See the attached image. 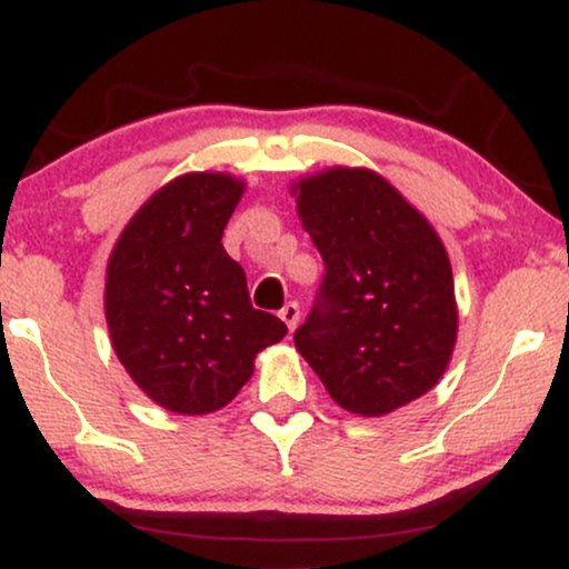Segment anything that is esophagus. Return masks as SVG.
<instances>
[{"label": "esophagus", "instance_id": "1", "mask_svg": "<svg viewBox=\"0 0 569 569\" xmlns=\"http://www.w3.org/2000/svg\"><path fill=\"white\" fill-rule=\"evenodd\" d=\"M278 316H280V321L289 326V331H293V329H297V323H299V305L289 302L283 307V310L278 312Z\"/></svg>", "mask_w": 569, "mask_h": 569}]
</instances>
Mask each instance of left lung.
Listing matches in <instances>:
<instances>
[{"mask_svg":"<svg viewBox=\"0 0 569 569\" xmlns=\"http://www.w3.org/2000/svg\"><path fill=\"white\" fill-rule=\"evenodd\" d=\"M326 262L321 299L293 335L342 409L382 417L433 390L457 345V299L439 232L371 168L291 181Z\"/></svg>","mask_w":569,"mask_h":569,"instance_id":"1","label":"left lung"}]
</instances>
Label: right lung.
Returning a JSON list of instances; mask_svg holds the SVG:
<instances>
[{"label":"right lung","instance_id":"add662e5","mask_svg":"<svg viewBox=\"0 0 569 569\" xmlns=\"http://www.w3.org/2000/svg\"><path fill=\"white\" fill-rule=\"evenodd\" d=\"M246 192L232 173L162 184L120 232L107 262L103 316L130 380L176 415H211L251 380L253 358L286 323L253 310L246 272L221 246Z\"/></svg>","mask_w":569,"mask_h":569}]
</instances>
